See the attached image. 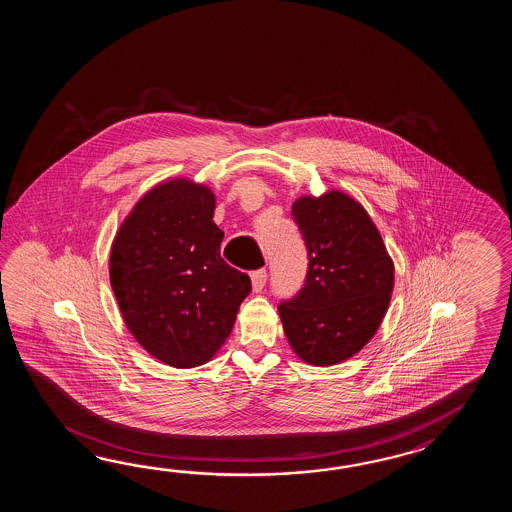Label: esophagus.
I'll list each match as a JSON object with an SVG mask.
<instances>
[{
	"label": "esophagus",
	"instance_id": "1",
	"mask_svg": "<svg viewBox=\"0 0 512 512\" xmlns=\"http://www.w3.org/2000/svg\"><path fill=\"white\" fill-rule=\"evenodd\" d=\"M267 282V271L260 269V271H254L251 274L252 291H261L263 285Z\"/></svg>",
	"mask_w": 512,
	"mask_h": 512
}]
</instances>
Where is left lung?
<instances>
[{"mask_svg":"<svg viewBox=\"0 0 512 512\" xmlns=\"http://www.w3.org/2000/svg\"><path fill=\"white\" fill-rule=\"evenodd\" d=\"M293 218L309 269L302 291L278 313L296 357L333 366L359 353L381 327L395 267L366 208L340 190L298 197Z\"/></svg>","mask_w":512,"mask_h":512,"instance_id":"1","label":"left lung"}]
</instances>
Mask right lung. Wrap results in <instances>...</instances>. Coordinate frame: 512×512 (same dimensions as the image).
Instances as JSON below:
<instances>
[{
	"label": "right lung",
	"mask_w": 512,
	"mask_h": 512,
	"mask_svg": "<svg viewBox=\"0 0 512 512\" xmlns=\"http://www.w3.org/2000/svg\"><path fill=\"white\" fill-rule=\"evenodd\" d=\"M216 196L186 177L153 186L122 221L109 282L133 338L174 368L218 353L251 293V278L221 258Z\"/></svg>",
	"instance_id": "1"
}]
</instances>
